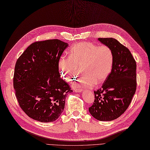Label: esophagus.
Wrapping results in <instances>:
<instances>
[{"mask_svg":"<svg viewBox=\"0 0 150 150\" xmlns=\"http://www.w3.org/2000/svg\"><path fill=\"white\" fill-rule=\"evenodd\" d=\"M82 91H83L82 88H77V89L75 88L74 90V91L76 92V93H81V92H82Z\"/></svg>","mask_w":150,"mask_h":150,"instance_id":"obj_1","label":"esophagus"}]
</instances>
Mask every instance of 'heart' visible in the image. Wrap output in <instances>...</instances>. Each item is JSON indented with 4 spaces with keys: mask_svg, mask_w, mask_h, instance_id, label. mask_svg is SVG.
<instances>
[{
    "mask_svg": "<svg viewBox=\"0 0 150 150\" xmlns=\"http://www.w3.org/2000/svg\"><path fill=\"white\" fill-rule=\"evenodd\" d=\"M113 64L114 53L110 47L81 42L71 48L70 56L60 57L59 67L60 73L68 81L74 80L79 74V68H81L84 76L76 86L91 88L107 79Z\"/></svg>",
    "mask_w": 150,
    "mask_h": 150,
    "instance_id": "heart-1",
    "label": "heart"
}]
</instances>
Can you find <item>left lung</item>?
Segmentation results:
<instances>
[{
  "instance_id": "8db88e82",
  "label": "left lung",
  "mask_w": 150,
  "mask_h": 150,
  "mask_svg": "<svg viewBox=\"0 0 150 150\" xmlns=\"http://www.w3.org/2000/svg\"><path fill=\"white\" fill-rule=\"evenodd\" d=\"M111 48L114 64L102 86L94 91L95 101L89 112L96 119L110 121L123 114L136 90V62L127 47L115 38H99Z\"/></svg>"
}]
</instances>
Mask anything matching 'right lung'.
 Segmentation results:
<instances>
[{
	"mask_svg": "<svg viewBox=\"0 0 150 150\" xmlns=\"http://www.w3.org/2000/svg\"><path fill=\"white\" fill-rule=\"evenodd\" d=\"M68 43L57 39L34 42L16 61L13 86L20 107L42 122L56 120L72 90L60 78L59 61Z\"/></svg>",
	"mask_w": 150,
	"mask_h": 150,
	"instance_id": "1",
	"label": "right lung"
}]
</instances>
